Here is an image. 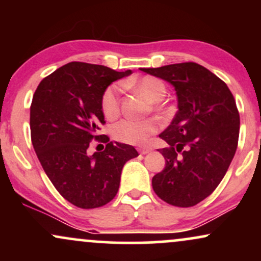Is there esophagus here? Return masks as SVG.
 Wrapping results in <instances>:
<instances>
[{"instance_id":"esophagus-1","label":"esophagus","mask_w":261,"mask_h":261,"mask_svg":"<svg viewBox=\"0 0 261 261\" xmlns=\"http://www.w3.org/2000/svg\"><path fill=\"white\" fill-rule=\"evenodd\" d=\"M152 149L151 148H148V147H140L139 148V152L141 154H147V153H149V152H151Z\"/></svg>"}]
</instances>
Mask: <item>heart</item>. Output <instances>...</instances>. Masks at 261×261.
Wrapping results in <instances>:
<instances>
[{"label":"heart","mask_w":261,"mask_h":261,"mask_svg":"<svg viewBox=\"0 0 261 261\" xmlns=\"http://www.w3.org/2000/svg\"><path fill=\"white\" fill-rule=\"evenodd\" d=\"M125 87H134L151 103H158L166 95L167 88L163 81L153 76H143L134 82L122 83ZM101 113L108 120H114L120 114V87L113 85L104 91L100 100ZM158 108V106H155ZM158 125L152 119L147 120H133L124 119L116 122L112 127V135L116 141L128 145H146L149 137L155 134Z\"/></svg>","instance_id":"b5f03b06"}]
</instances>
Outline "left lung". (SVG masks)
<instances>
[{"mask_svg":"<svg viewBox=\"0 0 261 261\" xmlns=\"http://www.w3.org/2000/svg\"><path fill=\"white\" fill-rule=\"evenodd\" d=\"M174 87L178 112L160 135L166 167L152 178L154 193L178 207L196 205L217 188L234 157L239 113L229 88L203 66L184 62L141 68Z\"/></svg>","mask_w":261,"mask_h":261,"instance_id":"left-lung-1","label":"left lung"}]
</instances>
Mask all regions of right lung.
<instances>
[{"label":"right lung","instance_id":"add662e5","mask_svg":"<svg viewBox=\"0 0 261 261\" xmlns=\"http://www.w3.org/2000/svg\"><path fill=\"white\" fill-rule=\"evenodd\" d=\"M101 65L70 62L39 83L31 107L32 143L54 187L72 205L95 208L115 197L122 167L139 155L133 146L98 135L100 100L114 81L128 76ZM107 143L88 154L93 139Z\"/></svg>","mask_w":261,"mask_h":261}]
</instances>
